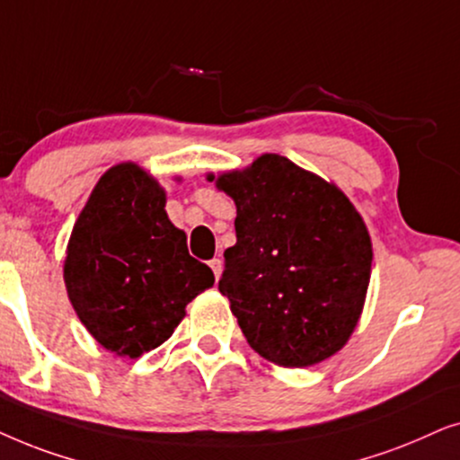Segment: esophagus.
Masks as SVG:
<instances>
[{
  "mask_svg": "<svg viewBox=\"0 0 460 460\" xmlns=\"http://www.w3.org/2000/svg\"><path fill=\"white\" fill-rule=\"evenodd\" d=\"M210 269L214 271V278H220V271H223V261L220 259H212L210 261Z\"/></svg>",
  "mask_w": 460,
  "mask_h": 460,
  "instance_id": "34e87169",
  "label": "esophagus"
}]
</instances>
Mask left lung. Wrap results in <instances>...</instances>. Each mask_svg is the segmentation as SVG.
I'll use <instances>...</instances> for the list:
<instances>
[{
  "instance_id": "obj_1",
  "label": "left lung",
  "mask_w": 460,
  "mask_h": 460,
  "mask_svg": "<svg viewBox=\"0 0 460 460\" xmlns=\"http://www.w3.org/2000/svg\"><path fill=\"white\" fill-rule=\"evenodd\" d=\"M235 201V246L218 290L250 347L284 368L339 353L362 317L372 242L362 214L334 182L278 153L206 174Z\"/></svg>"
}]
</instances>
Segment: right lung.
Returning a JSON list of instances; mask_svg holds the SVG:
<instances>
[{"label": "right lung", "instance_id": "obj_1", "mask_svg": "<svg viewBox=\"0 0 460 460\" xmlns=\"http://www.w3.org/2000/svg\"><path fill=\"white\" fill-rule=\"evenodd\" d=\"M181 181V179H176ZM63 278L98 345L137 359L166 342L185 307L214 284L166 212V191L134 162L109 168L73 225Z\"/></svg>", "mask_w": 460, "mask_h": 460}]
</instances>
